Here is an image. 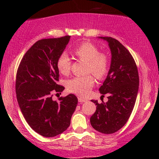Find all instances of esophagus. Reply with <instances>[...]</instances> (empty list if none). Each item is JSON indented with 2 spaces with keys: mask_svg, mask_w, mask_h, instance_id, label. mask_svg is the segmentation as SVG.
Returning a JSON list of instances; mask_svg holds the SVG:
<instances>
[{
  "mask_svg": "<svg viewBox=\"0 0 159 159\" xmlns=\"http://www.w3.org/2000/svg\"><path fill=\"white\" fill-rule=\"evenodd\" d=\"M78 101L80 102V103H84V102H87V100L86 99H84V98H82L79 97L78 98Z\"/></svg>",
  "mask_w": 159,
  "mask_h": 159,
  "instance_id": "esophagus-1",
  "label": "esophagus"
}]
</instances>
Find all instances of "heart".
Masks as SVG:
<instances>
[{"instance_id": "1", "label": "heart", "mask_w": 159, "mask_h": 159, "mask_svg": "<svg viewBox=\"0 0 159 159\" xmlns=\"http://www.w3.org/2000/svg\"><path fill=\"white\" fill-rule=\"evenodd\" d=\"M78 59L86 62V72H91L98 78H102L107 73L108 58L106 54L98 53V48L90 43H82L73 50ZM71 61L68 54L62 53L56 61V67L62 75H68L70 70ZM95 84L92 75L75 77L66 82L69 92L80 96H87Z\"/></svg>"}]
</instances>
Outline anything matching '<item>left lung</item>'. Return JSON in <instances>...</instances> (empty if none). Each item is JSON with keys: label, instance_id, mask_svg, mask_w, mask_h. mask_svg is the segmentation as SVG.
<instances>
[{"label": "left lung", "instance_id": "8db88e82", "mask_svg": "<svg viewBox=\"0 0 159 159\" xmlns=\"http://www.w3.org/2000/svg\"><path fill=\"white\" fill-rule=\"evenodd\" d=\"M98 38L107 41L111 53L110 69L99 88L102 96H108L106 103L91 100L97 107L90 124L101 133L112 134L127 123L132 114L138 95L139 75L133 57L121 43L111 37Z\"/></svg>", "mask_w": 159, "mask_h": 159}]
</instances>
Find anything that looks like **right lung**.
<instances>
[{"instance_id":"1","label":"right lung","mask_w":159,"mask_h":159,"mask_svg":"<svg viewBox=\"0 0 159 159\" xmlns=\"http://www.w3.org/2000/svg\"><path fill=\"white\" fill-rule=\"evenodd\" d=\"M71 36L40 40L27 51L16 73V93L25 120L43 137H55L69 127L78 100L74 94L52 99L64 87L56 83L59 71L56 61Z\"/></svg>"}]
</instances>
